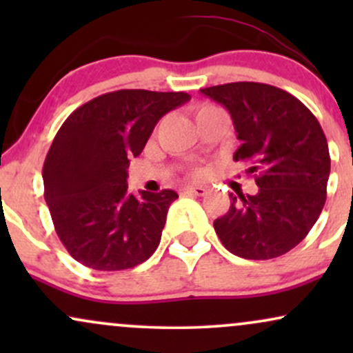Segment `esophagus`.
Wrapping results in <instances>:
<instances>
[{
  "mask_svg": "<svg viewBox=\"0 0 353 353\" xmlns=\"http://www.w3.org/2000/svg\"><path fill=\"white\" fill-rule=\"evenodd\" d=\"M208 192V189L202 188V185H185L182 189V194H190V196H204Z\"/></svg>",
  "mask_w": 353,
  "mask_h": 353,
  "instance_id": "esophagus-1",
  "label": "esophagus"
}]
</instances>
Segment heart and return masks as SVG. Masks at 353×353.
Listing matches in <instances>:
<instances>
[{
	"mask_svg": "<svg viewBox=\"0 0 353 353\" xmlns=\"http://www.w3.org/2000/svg\"><path fill=\"white\" fill-rule=\"evenodd\" d=\"M212 111H219V109L216 106H212V104H201L199 108L196 109V116L199 114H205V112H212ZM201 169H196L194 171V176H201Z\"/></svg>",
	"mask_w": 353,
	"mask_h": 353,
	"instance_id": "b5f03b06",
	"label": "heart"
}]
</instances>
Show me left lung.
I'll use <instances>...</instances> for the list:
<instances>
[{
	"label": "left lung",
	"mask_w": 353,
	"mask_h": 353,
	"mask_svg": "<svg viewBox=\"0 0 353 353\" xmlns=\"http://www.w3.org/2000/svg\"><path fill=\"white\" fill-rule=\"evenodd\" d=\"M232 117L241 145L234 161L249 164L259 192L230 194V208L214 221L225 249L267 261L305 239L327 199L330 154L325 134L305 104L262 83L201 89Z\"/></svg>",
	"instance_id": "1"
}]
</instances>
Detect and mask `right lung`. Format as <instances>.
Segmentation results:
<instances>
[{"mask_svg":"<svg viewBox=\"0 0 353 353\" xmlns=\"http://www.w3.org/2000/svg\"><path fill=\"white\" fill-rule=\"evenodd\" d=\"M189 99L188 92L119 89L64 121L44 159L43 181L56 234L72 259L111 272L154 254L177 194H129V159L143 152L157 121Z\"/></svg>","mask_w":353,"mask_h":353,"instance_id":"add662e5","label":"right lung"}]
</instances>
